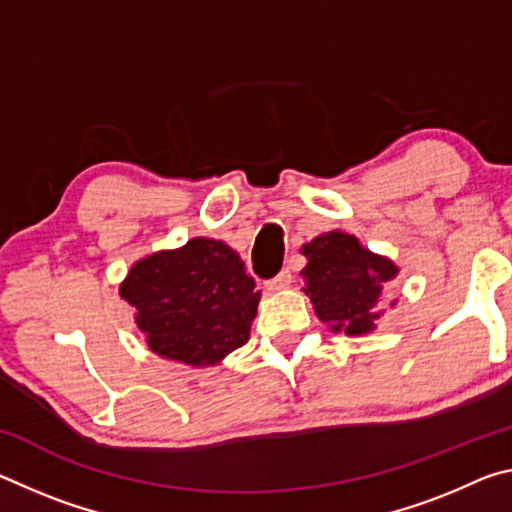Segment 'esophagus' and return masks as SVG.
I'll return each mask as SVG.
<instances>
[{"label": "esophagus", "instance_id": "esophagus-1", "mask_svg": "<svg viewBox=\"0 0 512 512\" xmlns=\"http://www.w3.org/2000/svg\"><path fill=\"white\" fill-rule=\"evenodd\" d=\"M291 284V271L289 268H282L280 273H277L275 277H271V280H266V287L268 291H280V289H287Z\"/></svg>", "mask_w": 512, "mask_h": 512}]
</instances>
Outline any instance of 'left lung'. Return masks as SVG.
<instances>
[{"label": "left lung", "mask_w": 512, "mask_h": 512, "mask_svg": "<svg viewBox=\"0 0 512 512\" xmlns=\"http://www.w3.org/2000/svg\"><path fill=\"white\" fill-rule=\"evenodd\" d=\"M307 266L302 268L314 309L334 332L366 334L379 318L375 302L386 284L397 275V266L386 257L372 255L357 237L345 232H327L302 246Z\"/></svg>", "instance_id": "left-lung-1"}]
</instances>
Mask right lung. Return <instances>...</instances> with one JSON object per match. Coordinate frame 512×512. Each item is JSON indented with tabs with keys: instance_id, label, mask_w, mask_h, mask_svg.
I'll return each mask as SVG.
<instances>
[{
	"instance_id": "right-lung-1",
	"label": "right lung",
	"mask_w": 512,
	"mask_h": 512,
	"mask_svg": "<svg viewBox=\"0 0 512 512\" xmlns=\"http://www.w3.org/2000/svg\"><path fill=\"white\" fill-rule=\"evenodd\" d=\"M149 348L189 366H212L248 341L259 291L223 241L196 237L140 259L121 284Z\"/></svg>"
}]
</instances>
